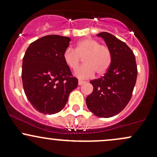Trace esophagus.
Wrapping results in <instances>:
<instances>
[{"mask_svg":"<svg viewBox=\"0 0 157 157\" xmlns=\"http://www.w3.org/2000/svg\"><path fill=\"white\" fill-rule=\"evenodd\" d=\"M85 83V82H84V81H78V85H82Z\"/></svg>","mask_w":157,"mask_h":157,"instance_id":"34e87169","label":"esophagus"}]
</instances>
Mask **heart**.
I'll use <instances>...</instances> for the list:
<instances>
[{
	"label": "heart",
	"mask_w": 157,
	"mask_h": 157,
	"mask_svg": "<svg viewBox=\"0 0 157 157\" xmlns=\"http://www.w3.org/2000/svg\"><path fill=\"white\" fill-rule=\"evenodd\" d=\"M63 60L67 67L75 70L83 58L85 65L75 72L79 79L90 78L95 74L105 73L112 63V53L109 47L100 45L99 41L91 38H86L77 43L75 49L68 48L63 52Z\"/></svg>",
	"instance_id": "1"
}]
</instances>
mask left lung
Listing matches in <instances>:
<instances>
[{
	"instance_id": "1",
	"label": "left lung",
	"mask_w": 157,
	"mask_h": 157,
	"mask_svg": "<svg viewBox=\"0 0 157 157\" xmlns=\"http://www.w3.org/2000/svg\"><path fill=\"white\" fill-rule=\"evenodd\" d=\"M97 36L103 39L110 49L112 63L104 76L90 82L94 90L86 98V104L97 117H111L124 110L130 100L137 65L134 54L125 43L107 32Z\"/></svg>"
}]
</instances>
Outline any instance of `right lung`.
Segmentation results:
<instances>
[{"mask_svg":"<svg viewBox=\"0 0 157 157\" xmlns=\"http://www.w3.org/2000/svg\"><path fill=\"white\" fill-rule=\"evenodd\" d=\"M70 38L48 35L30 44L22 62L23 88L33 107L44 114L62 110L70 92L78 86L63 60Z\"/></svg>","mask_w":157,"mask_h":157,"instance_id":"right-lung-1","label":"right lung"}]
</instances>
